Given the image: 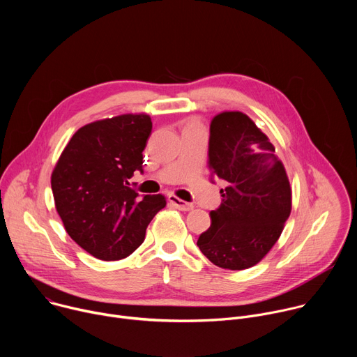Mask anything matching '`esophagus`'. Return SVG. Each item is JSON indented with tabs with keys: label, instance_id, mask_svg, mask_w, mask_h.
Masks as SVG:
<instances>
[{
	"label": "esophagus",
	"instance_id": "esophagus-1",
	"mask_svg": "<svg viewBox=\"0 0 357 357\" xmlns=\"http://www.w3.org/2000/svg\"><path fill=\"white\" fill-rule=\"evenodd\" d=\"M168 200H169V203H171L172 206H175L176 209H179V211H182V212H189V211L193 209L192 203H188V202H185V200L176 197L175 195H169V196H168Z\"/></svg>",
	"mask_w": 357,
	"mask_h": 357
}]
</instances>
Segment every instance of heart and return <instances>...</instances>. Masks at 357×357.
Here are the masks:
<instances>
[{
    "instance_id": "obj_1",
    "label": "heart",
    "mask_w": 357,
    "mask_h": 357,
    "mask_svg": "<svg viewBox=\"0 0 357 357\" xmlns=\"http://www.w3.org/2000/svg\"><path fill=\"white\" fill-rule=\"evenodd\" d=\"M195 126H199V123L195 121V120H190V121L186 124V127H195Z\"/></svg>"
}]
</instances>
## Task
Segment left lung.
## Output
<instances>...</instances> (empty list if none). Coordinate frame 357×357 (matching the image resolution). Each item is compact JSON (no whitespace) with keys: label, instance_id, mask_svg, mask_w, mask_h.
<instances>
[{"label":"left lung","instance_id":"1","mask_svg":"<svg viewBox=\"0 0 357 357\" xmlns=\"http://www.w3.org/2000/svg\"><path fill=\"white\" fill-rule=\"evenodd\" d=\"M209 169L226 181L222 205L197 238L218 267L259 264L280 238L292 209L289 179L270 138L241 112H223L211 123Z\"/></svg>","mask_w":357,"mask_h":357}]
</instances>
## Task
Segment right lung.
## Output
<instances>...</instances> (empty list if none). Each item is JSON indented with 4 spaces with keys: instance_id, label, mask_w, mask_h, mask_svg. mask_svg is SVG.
Here are the masks:
<instances>
[{
    "instance_id": "add662e5",
    "label": "right lung",
    "mask_w": 357,
    "mask_h": 357,
    "mask_svg": "<svg viewBox=\"0 0 357 357\" xmlns=\"http://www.w3.org/2000/svg\"><path fill=\"white\" fill-rule=\"evenodd\" d=\"M151 130L146 113L89 123L73 134L52 171L50 185L65 230L98 260L128 257L167 205L161 193L141 199L127 186L135 171L142 172Z\"/></svg>"
}]
</instances>
